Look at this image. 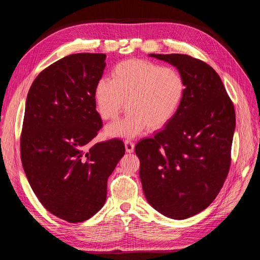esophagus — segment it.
<instances>
[{"instance_id":"esophagus-1","label":"esophagus","mask_w":260,"mask_h":260,"mask_svg":"<svg viewBox=\"0 0 260 260\" xmlns=\"http://www.w3.org/2000/svg\"><path fill=\"white\" fill-rule=\"evenodd\" d=\"M124 146H125V151H127V153H133V151H135V143H133L130 140L124 141Z\"/></svg>"}]
</instances>
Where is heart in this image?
<instances>
[{
	"label": "heart",
	"instance_id": "b5f03b06",
	"mask_svg": "<svg viewBox=\"0 0 260 260\" xmlns=\"http://www.w3.org/2000/svg\"><path fill=\"white\" fill-rule=\"evenodd\" d=\"M185 93L183 76L174 67H161L144 59H127L112 69L94 88L96 109L104 120L123 119L109 125L107 136L135 138L147 127L157 130L174 119Z\"/></svg>",
	"mask_w": 260,
	"mask_h": 260
}]
</instances>
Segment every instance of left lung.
<instances>
[{
	"label": "left lung",
	"instance_id": "obj_1",
	"mask_svg": "<svg viewBox=\"0 0 260 260\" xmlns=\"http://www.w3.org/2000/svg\"><path fill=\"white\" fill-rule=\"evenodd\" d=\"M176 67L185 93L179 112L154 138L136 145L140 179L154 209L182 220L206 209L221 190L231 162L235 112L219 75L184 54H149Z\"/></svg>",
	"mask_w": 260,
	"mask_h": 260
}]
</instances>
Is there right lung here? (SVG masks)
<instances>
[{
  "mask_svg": "<svg viewBox=\"0 0 260 260\" xmlns=\"http://www.w3.org/2000/svg\"><path fill=\"white\" fill-rule=\"evenodd\" d=\"M105 59L68 55L39 74L26 100L20 154L28 182L51 214L73 223L103 207L107 179L124 155L118 139L90 145L102 128L94 88Z\"/></svg>",
  "mask_w": 260,
  "mask_h": 260,
  "instance_id": "1",
  "label": "right lung"
}]
</instances>
